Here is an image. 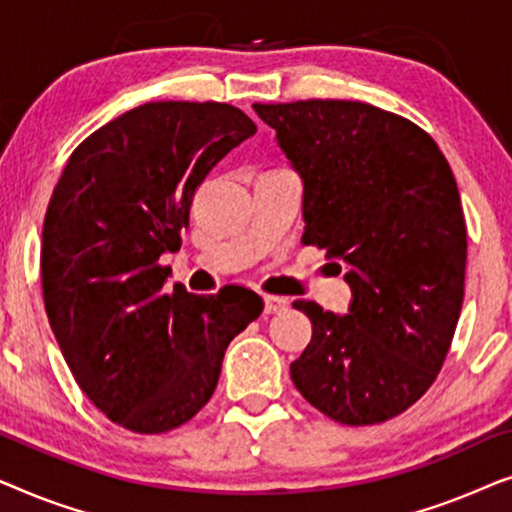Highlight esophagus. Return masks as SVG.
<instances>
[{"mask_svg":"<svg viewBox=\"0 0 512 512\" xmlns=\"http://www.w3.org/2000/svg\"><path fill=\"white\" fill-rule=\"evenodd\" d=\"M263 303H265V314H275V312H282L284 307L289 305V300L279 296H263Z\"/></svg>","mask_w":512,"mask_h":512,"instance_id":"obj_1","label":"esophagus"}]
</instances>
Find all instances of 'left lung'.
Segmentation results:
<instances>
[{
  "mask_svg": "<svg viewBox=\"0 0 512 512\" xmlns=\"http://www.w3.org/2000/svg\"><path fill=\"white\" fill-rule=\"evenodd\" d=\"M254 109L303 177V244L342 258L354 293L345 317L293 303L312 340L291 380L335 422H387L429 391L457 328L466 275L457 181L429 132L373 104Z\"/></svg>",
  "mask_w": 512,
  "mask_h": 512,
  "instance_id": "left-lung-1",
  "label": "left lung"
}]
</instances>
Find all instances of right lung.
<instances>
[{"label": "right lung", "mask_w": 512, "mask_h": 512, "mask_svg": "<svg viewBox=\"0 0 512 512\" xmlns=\"http://www.w3.org/2000/svg\"><path fill=\"white\" fill-rule=\"evenodd\" d=\"M256 132L226 102H146L83 139L48 202L41 289L83 394L111 422L165 433L205 408L230 340L263 312L242 286L165 291L195 188Z\"/></svg>", "instance_id": "add662e5"}]
</instances>
